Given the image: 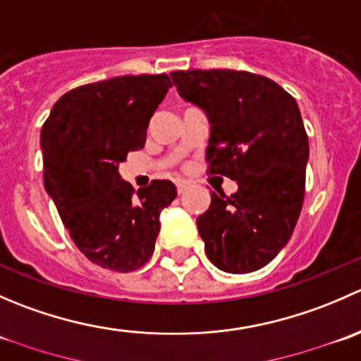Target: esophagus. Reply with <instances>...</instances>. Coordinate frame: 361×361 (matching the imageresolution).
I'll list each match as a JSON object with an SVG mask.
<instances>
[{"label":"esophagus","mask_w":361,"mask_h":361,"mask_svg":"<svg viewBox=\"0 0 361 361\" xmlns=\"http://www.w3.org/2000/svg\"><path fill=\"white\" fill-rule=\"evenodd\" d=\"M187 181H183V180H180V181H176V188H178V194H183L185 190H187Z\"/></svg>","instance_id":"obj_1"}]
</instances>
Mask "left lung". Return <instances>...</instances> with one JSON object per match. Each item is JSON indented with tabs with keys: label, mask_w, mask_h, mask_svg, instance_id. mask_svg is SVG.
<instances>
[{
	"label": "left lung",
	"mask_w": 361,
	"mask_h": 361,
	"mask_svg": "<svg viewBox=\"0 0 361 361\" xmlns=\"http://www.w3.org/2000/svg\"><path fill=\"white\" fill-rule=\"evenodd\" d=\"M171 78L207 116V171L238 183L231 197L211 192L197 218L207 258L231 274L258 271L290 241L304 202L309 143L297 101L248 71L192 69Z\"/></svg>",
	"instance_id": "obj_1"
}]
</instances>
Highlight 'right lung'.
<instances>
[{
  "label": "right lung",
  "mask_w": 361,
  "mask_h": 361,
  "mask_svg": "<svg viewBox=\"0 0 361 361\" xmlns=\"http://www.w3.org/2000/svg\"><path fill=\"white\" fill-rule=\"evenodd\" d=\"M167 75L116 76L64 94L42 127L43 181L76 248L104 269L130 272L150 260L160 211L176 197L169 180L133 190L118 173L147 143Z\"/></svg>",
  "instance_id": "1"
}]
</instances>
